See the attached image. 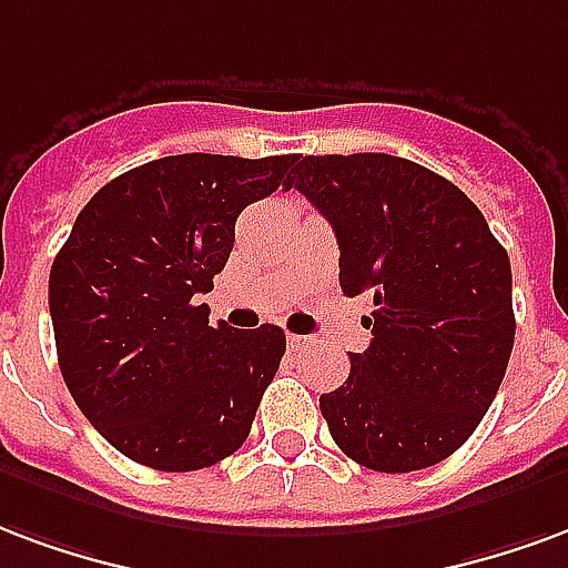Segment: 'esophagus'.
<instances>
[{
  "instance_id": "1",
  "label": "esophagus",
  "mask_w": 568,
  "mask_h": 568,
  "mask_svg": "<svg viewBox=\"0 0 568 568\" xmlns=\"http://www.w3.org/2000/svg\"><path fill=\"white\" fill-rule=\"evenodd\" d=\"M287 345L296 347V351H302V347H314L317 342H314L312 335H287Z\"/></svg>"
}]
</instances>
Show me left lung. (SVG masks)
Instances as JSON below:
<instances>
[{"label":"left lung","mask_w":568,"mask_h":568,"mask_svg":"<svg viewBox=\"0 0 568 568\" xmlns=\"http://www.w3.org/2000/svg\"><path fill=\"white\" fill-rule=\"evenodd\" d=\"M284 187L333 223L345 296L375 300L369 347L321 396L329 436L366 469L436 466L481 424L511 357L505 247L448 178L390 153L293 156Z\"/></svg>","instance_id":"left-lung-1"}]
</instances>
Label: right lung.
Here are the masks:
<instances>
[{
	"label": "right lung",
	"instance_id": "right-lung-1",
	"mask_svg": "<svg viewBox=\"0 0 568 568\" xmlns=\"http://www.w3.org/2000/svg\"><path fill=\"white\" fill-rule=\"evenodd\" d=\"M293 156L178 153L123 172L78 214L51 266L53 338L72 399L123 457L193 471L242 448L287 338L209 326L251 202L287 184Z\"/></svg>",
	"mask_w": 568,
	"mask_h": 568
}]
</instances>
